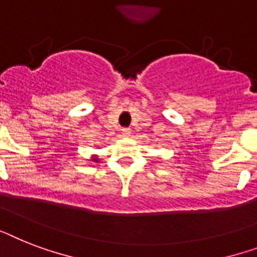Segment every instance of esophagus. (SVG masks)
<instances>
[{
    "instance_id": "34e87169",
    "label": "esophagus",
    "mask_w": 257,
    "mask_h": 257,
    "mask_svg": "<svg viewBox=\"0 0 257 257\" xmlns=\"http://www.w3.org/2000/svg\"><path fill=\"white\" fill-rule=\"evenodd\" d=\"M121 133H122V136H124V137H129V136H131V129H129V128L121 129Z\"/></svg>"
}]
</instances>
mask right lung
<instances>
[{
    "instance_id": "1",
    "label": "right lung",
    "mask_w": 257,
    "mask_h": 257,
    "mask_svg": "<svg viewBox=\"0 0 257 257\" xmlns=\"http://www.w3.org/2000/svg\"><path fill=\"white\" fill-rule=\"evenodd\" d=\"M92 161H93V162H99V158L96 157V156H93V157H92Z\"/></svg>"
}]
</instances>
